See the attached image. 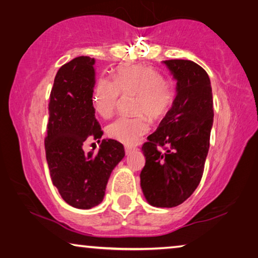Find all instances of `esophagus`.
I'll list each match as a JSON object with an SVG mask.
<instances>
[{
    "label": "esophagus",
    "instance_id": "esophagus-1",
    "mask_svg": "<svg viewBox=\"0 0 258 258\" xmlns=\"http://www.w3.org/2000/svg\"><path fill=\"white\" fill-rule=\"evenodd\" d=\"M132 150H134V147H132V146H125V153L127 154V155L132 153Z\"/></svg>",
    "mask_w": 258,
    "mask_h": 258
}]
</instances>
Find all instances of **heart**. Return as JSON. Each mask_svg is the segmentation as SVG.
<instances>
[{"label": "heart", "mask_w": 258, "mask_h": 258, "mask_svg": "<svg viewBox=\"0 0 258 258\" xmlns=\"http://www.w3.org/2000/svg\"><path fill=\"white\" fill-rule=\"evenodd\" d=\"M120 93L137 95L134 111L148 114L153 120L165 116L175 96L173 86L165 81L156 69L146 65L120 68L114 73L113 79L101 77L97 80L93 95L95 111L103 118L111 116ZM146 114L117 118L108 126V136L125 145L136 144L139 137L149 130V119Z\"/></svg>", "instance_id": "b5f03b06"}]
</instances>
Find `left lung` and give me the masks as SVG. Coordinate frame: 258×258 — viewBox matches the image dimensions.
<instances>
[{
	"mask_svg": "<svg viewBox=\"0 0 258 258\" xmlns=\"http://www.w3.org/2000/svg\"><path fill=\"white\" fill-rule=\"evenodd\" d=\"M177 80L171 109L142 146L146 164L140 173L150 206L172 208L194 193L201 181L214 122L208 73L191 60H164ZM159 148L166 151L161 153Z\"/></svg>",
	"mask_w": 258,
	"mask_h": 258,
	"instance_id": "1",
	"label": "left lung"
}]
</instances>
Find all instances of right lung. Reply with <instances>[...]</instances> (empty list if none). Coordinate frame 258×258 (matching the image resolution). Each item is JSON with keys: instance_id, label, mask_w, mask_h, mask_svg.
Here are the masks:
<instances>
[{"instance_id": "right-lung-1", "label": "right lung", "mask_w": 258, "mask_h": 258, "mask_svg": "<svg viewBox=\"0 0 258 258\" xmlns=\"http://www.w3.org/2000/svg\"><path fill=\"white\" fill-rule=\"evenodd\" d=\"M94 64V58L80 56L60 67L48 105L44 148L51 181L77 209L102 202L110 174L125 156L124 146L112 139H103L97 154L83 149L85 141L100 142L103 134L93 105Z\"/></svg>"}]
</instances>
